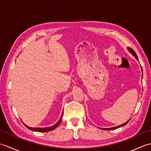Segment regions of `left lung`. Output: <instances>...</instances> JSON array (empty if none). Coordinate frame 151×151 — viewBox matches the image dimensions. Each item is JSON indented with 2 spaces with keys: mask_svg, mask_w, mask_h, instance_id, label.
Listing matches in <instances>:
<instances>
[{
  "mask_svg": "<svg viewBox=\"0 0 151 151\" xmlns=\"http://www.w3.org/2000/svg\"><path fill=\"white\" fill-rule=\"evenodd\" d=\"M128 49L129 50L130 52L132 54V55L136 58L138 60V58H137V54L135 52V51H134L132 49H131V48H128ZM130 121V120H129ZM129 121H128L127 122H126V123H124V124H122L121 125H119V126H117V127H113V128H110V129H102L103 130H114V129H118V128H120L121 127H123L124 126V125H126L128 123H129Z\"/></svg>",
  "mask_w": 151,
  "mask_h": 151,
  "instance_id": "obj_1",
  "label": "left lung"
}]
</instances>
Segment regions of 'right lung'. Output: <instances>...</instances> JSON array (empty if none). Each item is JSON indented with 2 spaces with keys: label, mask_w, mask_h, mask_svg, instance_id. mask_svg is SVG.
Listing matches in <instances>:
<instances>
[{
  "label": "right lung",
  "mask_w": 151,
  "mask_h": 151,
  "mask_svg": "<svg viewBox=\"0 0 151 151\" xmlns=\"http://www.w3.org/2000/svg\"><path fill=\"white\" fill-rule=\"evenodd\" d=\"M62 115H63V113L62 114V116H61L60 120L58 121V122L56 124H54V126H52V127H46V128H31V127H29L27 126L26 124H24V126L26 127L27 129H28L29 130H31L32 131H36V132H49V131H51L52 130L54 129H55L58 126V125L60 124L61 121H62Z\"/></svg>",
  "instance_id": "right-lung-1"
}]
</instances>
